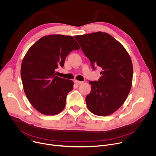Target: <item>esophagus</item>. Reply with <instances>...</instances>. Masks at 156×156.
Segmentation results:
<instances>
[{"label": "esophagus", "mask_w": 156, "mask_h": 156, "mask_svg": "<svg viewBox=\"0 0 156 156\" xmlns=\"http://www.w3.org/2000/svg\"><path fill=\"white\" fill-rule=\"evenodd\" d=\"M75 83L78 84H81L83 83V81H78V80H75Z\"/></svg>", "instance_id": "obj_1"}]
</instances>
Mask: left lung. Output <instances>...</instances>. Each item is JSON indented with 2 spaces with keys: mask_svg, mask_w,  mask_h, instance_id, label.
Segmentation results:
<instances>
[{
  "mask_svg": "<svg viewBox=\"0 0 156 156\" xmlns=\"http://www.w3.org/2000/svg\"><path fill=\"white\" fill-rule=\"evenodd\" d=\"M92 69L102 71L98 81H90L91 93L86 97L88 109L97 115L107 116L117 110L125 101L132 84L133 65L122 44L102 32L75 36Z\"/></svg>",
  "mask_w": 156,
  "mask_h": 156,
  "instance_id": "obj_1",
  "label": "left lung"
}]
</instances>
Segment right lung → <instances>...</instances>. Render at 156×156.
Returning <instances> with one entry per match:
<instances>
[{
    "label": "right lung",
    "instance_id": "add662e5",
    "mask_svg": "<svg viewBox=\"0 0 156 156\" xmlns=\"http://www.w3.org/2000/svg\"><path fill=\"white\" fill-rule=\"evenodd\" d=\"M80 48L72 36L54 34L41 37L27 52L21 66L22 83L30 102L41 114L54 115L64 108L73 82L56 76L55 70Z\"/></svg>",
    "mask_w": 156,
    "mask_h": 156
}]
</instances>
